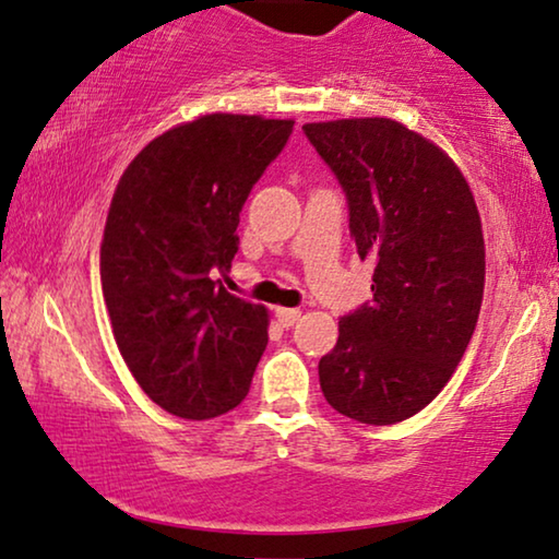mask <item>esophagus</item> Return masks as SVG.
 Listing matches in <instances>:
<instances>
[{"instance_id": "34e87169", "label": "esophagus", "mask_w": 559, "mask_h": 559, "mask_svg": "<svg viewBox=\"0 0 559 559\" xmlns=\"http://www.w3.org/2000/svg\"><path fill=\"white\" fill-rule=\"evenodd\" d=\"M276 319H278V324L283 329H288V326H294L298 319H301V311H298V309H276Z\"/></svg>"}]
</instances>
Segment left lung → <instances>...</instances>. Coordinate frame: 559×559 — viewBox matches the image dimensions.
Returning a JSON list of instances; mask_svg holds the SVG:
<instances>
[{"instance_id":"8db88e82","label":"left lung","mask_w":559,"mask_h":559,"mask_svg":"<svg viewBox=\"0 0 559 559\" xmlns=\"http://www.w3.org/2000/svg\"><path fill=\"white\" fill-rule=\"evenodd\" d=\"M334 171L372 301L344 313L319 382L336 413L392 426L420 413L466 352L484 298V235L474 194L433 141L392 119L306 123Z\"/></svg>"}]
</instances>
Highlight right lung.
I'll list each match as a JSON object with an SVG mask.
<instances>
[{"mask_svg": "<svg viewBox=\"0 0 559 559\" xmlns=\"http://www.w3.org/2000/svg\"><path fill=\"white\" fill-rule=\"evenodd\" d=\"M294 121L210 114L156 136L123 171L100 242L121 357L156 405L187 420L242 403L269 344L265 306L227 294L240 210Z\"/></svg>", "mask_w": 559, "mask_h": 559, "instance_id": "add662e5", "label": "right lung"}]
</instances>
